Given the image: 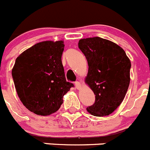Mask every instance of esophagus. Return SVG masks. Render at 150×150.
Returning <instances> with one entry per match:
<instances>
[{"label":"esophagus","instance_id":"34e87169","mask_svg":"<svg viewBox=\"0 0 150 150\" xmlns=\"http://www.w3.org/2000/svg\"><path fill=\"white\" fill-rule=\"evenodd\" d=\"M75 86H76V88L77 90H79V89L81 87V83H80L79 81H75Z\"/></svg>","mask_w":150,"mask_h":150}]
</instances>
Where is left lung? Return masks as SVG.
I'll use <instances>...</instances> for the list:
<instances>
[{"mask_svg": "<svg viewBox=\"0 0 150 150\" xmlns=\"http://www.w3.org/2000/svg\"><path fill=\"white\" fill-rule=\"evenodd\" d=\"M78 46L88 63L86 82L96 96L87 112L93 116H107L120 105L127 93L130 60L120 46L100 37L80 39Z\"/></svg>", "mask_w": 150, "mask_h": 150, "instance_id": "left-lung-1", "label": "left lung"}]
</instances>
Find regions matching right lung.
<instances>
[{
  "mask_svg": "<svg viewBox=\"0 0 150 150\" xmlns=\"http://www.w3.org/2000/svg\"><path fill=\"white\" fill-rule=\"evenodd\" d=\"M63 41H46L23 52L12 69L17 95L23 105L38 115L54 113L73 83L66 81L62 63Z\"/></svg>",
  "mask_w": 150,
  "mask_h": 150,
  "instance_id": "add662e5",
  "label": "right lung"
}]
</instances>
